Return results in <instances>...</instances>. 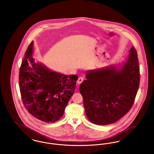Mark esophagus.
Masks as SVG:
<instances>
[{"mask_svg": "<svg viewBox=\"0 0 154 154\" xmlns=\"http://www.w3.org/2000/svg\"><path fill=\"white\" fill-rule=\"evenodd\" d=\"M84 81V78H82V77H79V79L77 80V83L79 84H80L82 83V82Z\"/></svg>", "mask_w": 154, "mask_h": 154, "instance_id": "34e87169", "label": "esophagus"}]
</instances>
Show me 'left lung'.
Segmentation results:
<instances>
[{
	"mask_svg": "<svg viewBox=\"0 0 154 154\" xmlns=\"http://www.w3.org/2000/svg\"><path fill=\"white\" fill-rule=\"evenodd\" d=\"M117 65L87 71L79 90L87 117L96 125L112 124L131 109L140 82L137 54L132 46Z\"/></svg>",
	"mask_w": 154,
	"mask_h": 154,
	"instance_id": "8db88e82",
	"label": "left lung"
}]
</instances>
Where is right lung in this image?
Listing matches in <instances>:
<instances>
[{
    "label": "right lung",
    "mask_w": 154,
    "mask_h": 154,
    "mask_svg": "<svg viewBox=\"0 0 154 154\" xmlns=\"http://www.w3.org/2000/svg\"><path fill=\"white\" fill-rule=\"evenodd\" d=\"M19 74L22 102L33 116L44 122H55L63 115L73 95L78 76L54 72L32 57L33 41L25 54Z\"/></svg>",
    "instance_id": "add662e5"
}]
</instances>
